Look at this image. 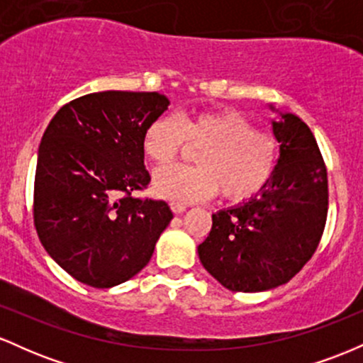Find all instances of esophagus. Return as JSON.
<instances>
[{"label":"esophagus","mask_w":363,"mask_h":363,"mask_svg":"<svg viewBox=\"0 0 363 363\" xmlns=\"http://www.w3.org/2000/svg\"><path fill=\"white\" fill-rule=\"evenodd\" d=\"M170 208H172V211L176 215H181V213H184V211H186V206L181 205V203H170Z\"/></svg>","instance_id":"34e87169"}]
</instances>
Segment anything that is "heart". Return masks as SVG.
Listing matches in <instances>:
<instances>
[{
  "mask_svg": "<svg viewBox=\"0 0 363 363\" xmlns=\"http://www.w3.org/2000/svg\"><path fill=\"white\" fill-rule=\"evenodd\" d=\"M186 145L199 147L196 167L157 172L153 189L162 198L194 203L220 191L228 201H245L264 189L277 169L278 140L232 109L201 111L179 119L160 116L143 133V152L157 167L172 165Z\"/></svg>",
  "mask_w": 363,
  "mask_h": 363,
  "instance_id": "b5f03b06",
  "label": "heart"
}]
</instances>
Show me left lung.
Instances as JSON below:
<instances>
[{
  "mask_svg": "<svg viewBox=\"0 0 363 363\" xmlns=\"http://www.w3.org/2000/svg\"><path fill=\"white\" fill-rule=\"evenodd\" d=\"M278 112L277 169L249 201L211 215L199 261L225 289L264 291L290 281L318 249L328 216V172L318 141L301 118Z\"/></svg>",
  "mask_w": 363,
  "mask_h": 363,
  "instance_id": "left-lung-1",
  "label": "left lung"
}]
</instances>
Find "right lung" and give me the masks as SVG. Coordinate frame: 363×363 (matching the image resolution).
I'll list each match as a JSON object with an SVG mask.
<instances>
[{
  "label": "right lung",
  "instance_id": "right-lung-1",
  "mask_svg": "<svg viewBox=\"0 0 363 363\" xmlns=\"http://www.w3.org/2000/svg\"><path fill=\"white\" fill-rule=\"evenodd\" d=\"M158 91L107 90L62 106L37 155L34 223L49 256L74 280L111 289L148 264L172 220L148 186L143 133L167 111Z\"/></svg>",
  "mask_w": 363,
  "mask_h": 363
}]
</instances>
